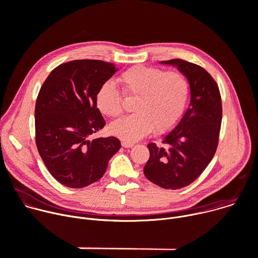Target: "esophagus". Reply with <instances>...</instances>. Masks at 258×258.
<instances>
[{"instance_id": "obj_1", "label": "esophagus", "mask_w": 258, "mask_h": 258, "mask_svg": "<svg viewBox=\"0 0 258 258\" xmlns=\"http://www.w3.org/2000/svg\"><path fill=\"white\" fill-rule=\"evenodd\" d=\"M121 145L122 147H124V148H132V147H134V144L133 143H128V142H121Z\"/></svg>"}]
</instances>
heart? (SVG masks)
I'll list each match as a JSON object with an SVG mask.
<instances>
[{"mask_svg":"<svg viewBox=\"0 0 258 258\" xmlns=\"http://www.w3.org/2000/svg\"><path fill=\"white\" fill-rule=\"evenodd\" d=\"M123 94L137 97L136 113L110 125V132L125 142H136L153 128L166 133L181 118L189 98V82L179 72L138 65L119 77ZM100 111L109 117L123 112V95L111 83H103L96 95Z\"/></svg>","mask_w":258,"mask_h":258,"instance_id":"obj_1","label":"heart"}]
</instances>
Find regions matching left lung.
Returning a JSON list of instances; mask_svg holds the SVG:
<instances>
[{
    "label": "left lung",
    "mask_w": 258,
    "mask_h": 258,
    "mask_svg": "<svg viewBox=\"0 0 258 258\" xmlns=\"http://www.w3.org/2000/svg\"><path fill=\"white\" fill-rule=\"evenodd\" d=\"M161 64L175 66L190 85L191 100L173 130L163 135L166 147L148 144L150 158L144 174L164 189H181L193 182L213 158L222 123L223 109L218 87L199 65L172 59Z\"/></svg>",
    "instance_id": "obj_1"
}]
</instances>
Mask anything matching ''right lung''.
Returning a JSON list of instances; mask_svg holds the SVG:
<instances>
[{"mask_svg": "<svg viewBox=\"0 0 258 258\" xmlns=\"http://www.w3.org/2000/svg\"><path fill=\"white\" fill-rule=\"evenodd\" d=\"M116 70L100 60L69 61L53 69L40 90L36 147L50 173L66 187L84 188L100 179L120 149L115 137L89 139L105 125L97 92Z\"/></svg>", "mask_w": 258, "mask_h": 258, "instance_id": "obj_1", "label": "right lung"}]
</instances>
